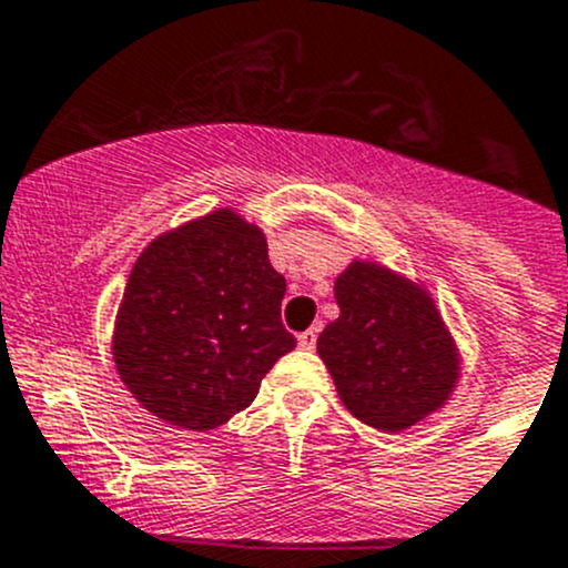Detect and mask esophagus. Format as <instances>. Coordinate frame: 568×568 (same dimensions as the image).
Instances as JSON below:
<instances>
[{
	"label": "esophagus",
	"mask_w": 568,
	"mask_h": 568,
	"mask_svg": "<svg viewBox=\"0 0 568 568\" xmlns=\"http://www.w3.org/2000/svg\"><path fill=\"white\" fill-rule=\"evenodd\" d=\"M296 344H300L302 349H314V344H316V327H311V331L300 333V336H296Z\"/></svg>",
	"instance_id": "34e87169"
}]
</instances>
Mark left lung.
I'll return each mask as SVG.
<instances>
[{
    "mask_svg": "<svg viewBox=\"0 0 568 568\" xmlns=\"http://www.w3.org/2000/svg\"><path fill=\"white\" fill-rule=\"evenodd\" d=\"M338 320L316 338L342 404L378 432L417 426L452 400L463 349L426 283L353 257L333 283Z\"/></svg>",
    "mask_w": 568,
    "mask_h": 568,
    "instance_id": "1",
    "label": "left lung"
}]
</instances>
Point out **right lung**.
Returning a JSON list of instances; mask_svg holds the SVG:
<instances>
[{"instance_id":"right-lung-1","label":"right lung","mask_w":568,"mask_h":568,"mask_svg":"<svg viewBox=\"0 0 568 568\" xmlns=\"http://www.w3.org/2000/svg\"><path fill=\"white\" fill-rule=\"evenodd\" d=\"M285 277L266 232L215 206L153 237L136 257L111 331V362L142 409L210 432L252 406L296 347L280 322Z\"/></svg>"}]
</instances>
